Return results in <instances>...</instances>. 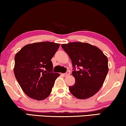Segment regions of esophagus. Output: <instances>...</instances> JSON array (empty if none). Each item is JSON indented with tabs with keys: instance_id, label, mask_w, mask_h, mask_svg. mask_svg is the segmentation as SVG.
Listing matches in <instances>:
<instances>
[{
	"instance_id": "obj_1",
	"label": "esophagus",
	"mask_w": 126,
	"mask_h": 126,
	"mask_svg": "<svg viewBox=\"0 0 126 126\" xmlns=\"http://www.w3.org/2000/svg\"><path fill=\"white\" fill-rule=\"evenodd\" d=\"M69 74H70V72H69V71H67V72H66L65 73V74H63V75H64L65 77H66V76L69 75Z\"/></svg>"
}]
</instances>
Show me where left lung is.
Segmentation results:
<instances>
[{
	"label": "left lung",
	"mask_w": 126,
	"mask_h": 126,
	"mask_svg": "<svg viewBox=\"0 0 126 126\" xmlns=\"http://www.w3.org/2000/svg\"><path fill=\"white\" fill-rule=\"evenodd\" d=\"M72 61L75 84L69 86L73 96L85 99L93 96L103 85L109 71L108 59L97 47L86 43L72 42L61 45Z\"/></svg>",
	"instance_id": "obj_1"
}]
</instances>
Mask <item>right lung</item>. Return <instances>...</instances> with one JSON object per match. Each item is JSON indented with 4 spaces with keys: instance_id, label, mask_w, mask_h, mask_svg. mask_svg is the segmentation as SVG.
<instances>
[{
    "instance_id": "add662e5",
    "label": "right lung",
    "mask_w": 126,
    "mask_h": 126,
    "mask_svg": "<svg viewBox=\"0 0 126 126\" xmlns=\"http://www.w3.org/2000/svg\"><path fill=\"white\" fill-rule=\"evenodd\" d=\"M60 44L39 42L24 46L16 54L14 74L21 89L30 98L42 100L51 94L56 79L51 60Z\"/></svg>"
}]
</instances>
